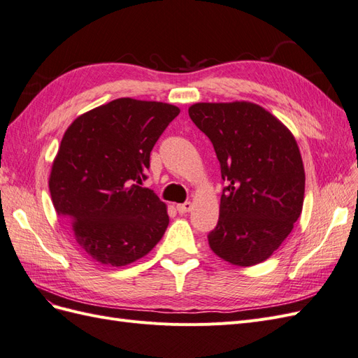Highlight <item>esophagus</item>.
<instances>
[{
  "label": "esophagus",
  "instance_id": "1",
  "mask_svg": "<svg viewBox=\"0 0 358 358\" xmlns=\"http://www.w3.org/2000/svg\"><path fill=\"white\" fill-rule=\"evenodd\" d=\"M176 209L179 213H187L192 209V203L191 201H185V203H180L176 206Z\"/></svg>",
  "mask_w": 358,
  "mask_h": 358
}]
</instances>
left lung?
Wrapping results in <instances>:
<instances>
[{
    "label": "left lung",
    "mask_w": 358,
    "mask_h": 358,
    "mask_svg": "<svg viewBox=\"0 0 358 358\" xmlns=\"http://www.w3.org/2000/svg\"><path fill=\"white\" fill-rule=\"evenodd\" d=\"M192 122L209 137L225 182L220 220L208 234L212 251L234 266L264 262L299 220L305 169L289 129L248 101L197 103Z\"/></svg>",
    "instance_id": "obj_1"
}]
</instances>
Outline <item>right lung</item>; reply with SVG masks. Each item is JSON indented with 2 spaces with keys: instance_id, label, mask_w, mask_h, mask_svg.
Listing matches in <instances>:
<instances>
[{
  "instance_id": "1",
  "label": "right lung",
  "mask_w": 358,
  "mask_h": 358,
  "mask_svg": "<svg viewBox=\"0 0 358 358\" xmlns=\"http://www.w3.org/2000/svg\"><path fill=\"white\" fill-rule=\"evenodd\" d=\"M179 107L117 99L74 119L49 178L57 213L95 262L121 267L145 257L169 225L166 204L142 188L150 150Z\"/></svg>"
}]
</instances>
